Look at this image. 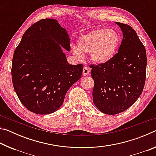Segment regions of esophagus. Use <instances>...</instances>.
<instances>
[{
  "label": "esophagus",
  "mask_w": 156,
  "mask_h": 156,
  "mask_svg": "<svg viewBox=\"0 0 156 156\" xmlns=\"http://www.w3.org/2000/svg\"><path fill=\"white\" fill-rule=\"evenodd\" d=\"M89 72H90V71H89V68L87 67H86V66H84V67L83 69V76L89 75Z\"/></svg>",
  "instance_id": "34e87169"
}]
</instances>
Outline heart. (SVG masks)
Returning <instances> with one entry per match:
<instances>
[{"label":"heart","instance_id":"b5f03b06","mask_svg":"<svg viewBox=\"0 0 156 156\" xmlns=\"http://www.w3.org/2000/svg\"><path fill=\"white\" fill-rule=\"evenodd\" d=\"M120 44V37L117 31L101 28L91 30L79 37L78 47L72 45V50L78 58L83 57L82 53L90 54L94 62L105 65L114 57Z\"/></svg>","mask_w":156,"mask_h":156}]
</instances>
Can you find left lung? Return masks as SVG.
Instances as JSON below:
<instances>
[{
	"mask_svg": "<svg viewBox=\"0 0 156 156\" xmlns=\"http://www.w3.org/2000/svg\"><path fill=\"white\" fill-rule=\"evenodd\" d=\"M115 23L123 37L118 53L107 64L90 65L94 80V103L108 115L118 114L130 107L141 95L146 79L144 46L131 26Z\"/></svg>",
	"mask_w": 156,
	"mask_h": 156,
	"instance_id": "obj_1",
	"label": "left lung"
}]
</instances>
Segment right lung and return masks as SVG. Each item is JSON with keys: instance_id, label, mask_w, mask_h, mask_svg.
Listing matches in <instances>:
<instances>
[{"instance_id": "1", "label": "right lung", "mask_w": 156, "mask_h": 156, "mask_svg": "<svg viewBox=\"0 0 156 156\" xmlns=\"http://www.w3.org/2000/svg\"><path fill=\"white\" fill-rule=\"evenodd\" d=\"M62 48L70 51L67 30L55 19L34 23L23 34L12 59V78L22 104L45 115L61 107L71 87L80 79L83 65L67 62Z\"/></svg>"}]
</instances>
